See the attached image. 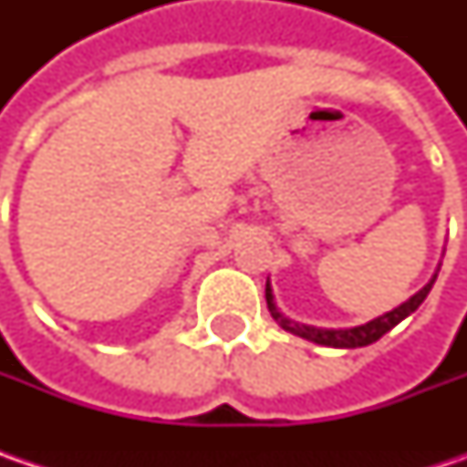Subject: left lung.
<instances>
[{"label":"left lung","mask_w":467,"mask_h":467,"mask_svg":"<svg viewBox=\"0 0 467 467\" xmlns=\"http://www.w3.org/2000/svg\"><path fill=\"white\" fill-rule=\"evenodd\" d=\"M434 280L437 275L429 280L426 285H423L419 294H413V296L408 298L405 304H400L398 309H392V312L382 314V317H377V319H371L367 325H358V327H343V330H325V327H312V325H298V322H291V319H285L283 314L275 309V301H273V291H270V283L265 285V298H267V306H270V314L275 317L280 322V327L288 332H294L298 337H306V340H312L317 346H330V348H361V346H368V343H377L385 332H389L398 322H403L408 314H413L419 306L423 304V298L429 296V291H431V285H434Z\"/></svg>","instance_id":"1"}]
</instances>
